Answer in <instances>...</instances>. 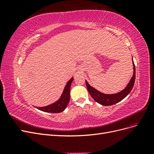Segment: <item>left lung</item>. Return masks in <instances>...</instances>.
Returning <instances> with one entry per match:
<instances>
[{
  "mask_svg": "<svg viewBox=\"0 0 154 154\" xmlns=\"http://www.w3.org/2000/svg\"><path fill=\"white\" fill-rule=\"evenodd\" d=\"M132 64H133V75L129 81L127 85L123 89L122 91H120L116 94H104L103 92H101L99 91L96 89L95 88L90 85L89 83L86 82V85L88 92L90 93L91 97L94 99L97 103H98L104 106H110L116 103H118L125 97L127 96L130 91H132V88L134 85L135 79H136V68H135L134 63L133 62L132 58Z\"/></svg>",
  "mask_w": 154,
  "mask_h": 154,
  "instance_id": "left-lung-1",
  "label": "left lung"
}]
</instances>
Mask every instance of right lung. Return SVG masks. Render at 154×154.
<instances>
[{
  "label": "right lung",
  "instance_id": "obj_1",
  "mask_svg": "<svg viewBox=\"0 0 154 154\" xmlns=\"http://www.w3.org/2000/svg\"><path fill=\"white\" fill-rule=\"evenodd\" d=\"M74 78L72 77L67 82L61 96L60 97V98L57 101L47 106L39 107L35 106L36 108L40 110L49 113H60L63 112L66 109L70 100V90H71V83L72 82Z\"/></svg>",
  "mask_w": 154,
  "mask_h": 154
}]
</instances>
